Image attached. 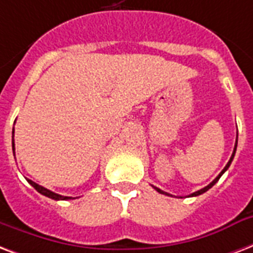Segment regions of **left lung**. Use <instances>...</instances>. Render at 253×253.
Returning a JSON list of instances; mask_svg holds the SVG:
<instances>
[{"mask_svg":"<svg viewBox=\"0 0 253 253\" xmlns=\"http://www.w3.org/2000/svg\"><path fill=\"white\" fill-rule=\"evenodd\" d=\"M236 146H238V137H236V144H235L234 152H232V156H231V158H230V161L227 162V165H226V166H224V169H223V170H222V171H220V174H219L218 177L215 178L214 181L211 182L210 185H207V186H206V187H203V189H201V190H198V191H195V193H193V194H190L189 197H198V195H201V194H203V193H206L207 190H209V189H211V187H212V186H214V185H215V183H216V182H218V181H219V178L222 177V175H223V173H224V171H226V170H227V169H228V168H230V165H231V162H232V160H234V157H235V153H236ZM153 187H154V186H153ZM154 189L157 190V191H158V193H160V194H165V195H170V194H169V193H165V191H162V190H161V189H158V187H154ZM170 197H173V195H170Z\"/></svg>","mask_w":253,"mask_h":253,"instance_id":"8db88e82","label":"left lung"}]
</instances>
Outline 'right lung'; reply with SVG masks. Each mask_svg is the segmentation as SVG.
<instances>
[{
    "instance_id": "right-lung-1",
    "label": "right lung",
    "mask_w": 253,
    "mask_h": 253,
    "mask_svg": "<svg viewBox=\"0 0 253 253\" xmlns=\"http://www.w3.org/2000/svg\"><path fill=\"white\" fill-rule=\"evenodd\" d=\"M13 153H14V128H13ZM27 182L30 183L33 187H34L38 193H41L42 195H44V197H48L51 198V199H55V201H67V199H75V198H71V197H63V195H59V194L54 193V191H51V190L46 189V187H43V186L38 185V183H35V182H33L31 179H27Z\"/></svg>"
}]
</instances>
